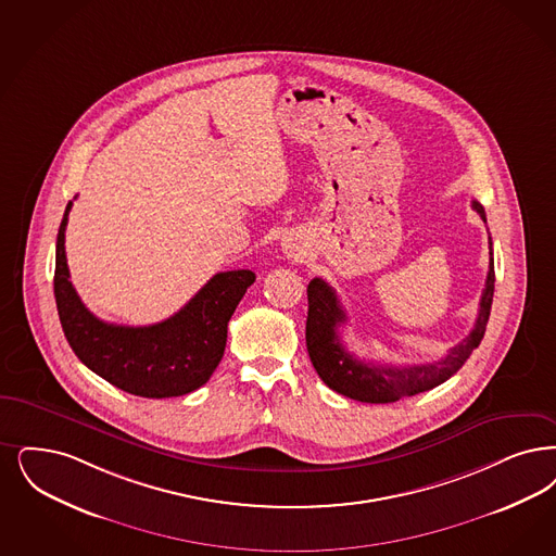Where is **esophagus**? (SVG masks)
<instances>
[{"label": "esophagus", "instance_id": "34e87169", "mask_svg": "<svg viewBox=\"0 0 556 556\" xmlns=\"http://www.w3.org/2000/svg\"><path fill=\"white\" fill-rule=\"evenodd\" d=\"M283 250H286V254H288L289 258H295V261L306 254V245H304V242H302L300 238H293V236L283 238Z\"/></svg>", "mask_w": 556, "mask_h": 556}]
</instances>
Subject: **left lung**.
<instances>
[{
	"instance_id": "left-lung-1",
	"label": "left lung",
	"mask_w": 556,
	"mask_h": 556,
	"mask_svg": "<svg viewBox=\"0 0 556 556\" xmlns=\"http://www.w3.org/2000/svg\"><path fill=\"white\" fill-rule=\"evenodd\" d=\"M473 211L486 223V213L480 202H471ZM490 240V238H489ZM490 244L489 275L486 286L480 298V311L473 329L466 339H462L448 354L432 364L416 366H393L366 362L348 352L341 341L339 327L345 325L348 314L343 311L334 289L320 277H314L308 283V318H306V348L311 354L312 366L323 378V382L337 393L362 401V403H393L412 397L424 391L439 387L453 377L471 352L480 345L489 325L490 306L494 295V258L492 240Z\"/></svg>"
}]
</instances>
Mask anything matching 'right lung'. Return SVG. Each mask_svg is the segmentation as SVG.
Segmentation results:
<instances>
[{
    "instance_id": "add662e5",
    "label": "right lung",
    "mask_w": 556,
    "mask_h": 556,
    "mask_svg": "<svg viewBox=\"0 0 556 556\" xmlns=\"http://www.w3.org/2000/svg\"><path fill=\"white\" fill-rule=\"evenodd\" d=\"M67 202L55 244L53 293L70 348L94 375L149 400L179 397L202 387L222 362L227 323L256 275L217 273L174 316L149 327L99 320L78 298L66 261Z\"/></svg>"
}]
</instances>
